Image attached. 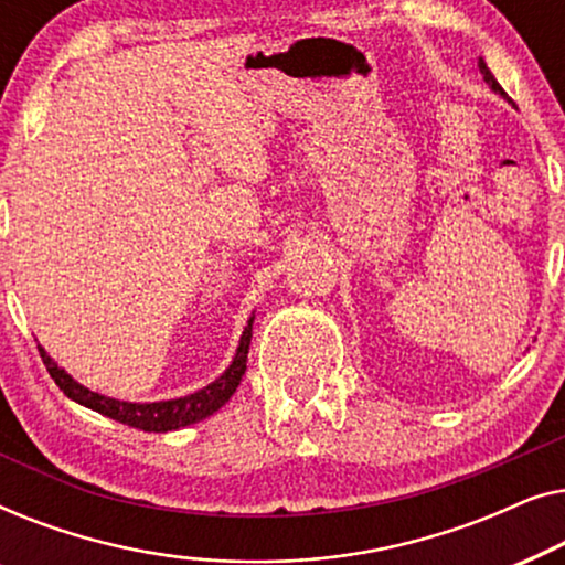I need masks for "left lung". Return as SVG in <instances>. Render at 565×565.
Returning <instances> with one entry per match:
<instances>
[{
  "mask_svg": "<svg viewBox=\"0 0 565 565\" xmlns=\"http://www.w3.org/2000/svg\"><path fill=\"white\" fill-rule=\"evenodd\" d=\"M478 68H481V74H483V79H486V84H489V87H491L493 92H497V95H501V97H504V99H509V97H507V92H504V89H501V84H499L497 79H493L491 68H489V66H486V61H483V58H478ZM509 103H512V99H509Z\"/></svg>",
  "mask_w": 565,
  "mask_h": 565,
  "instance_id": "8db88e82",
  "label": "left lung"
}]
</instances>
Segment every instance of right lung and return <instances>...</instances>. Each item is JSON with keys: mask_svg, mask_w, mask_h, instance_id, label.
I'll return each mask as SVG.
<instances>
[{"mask_svg": "<svg viewBox=\"0 0 565 565\" xmlns=\"http://www.w3.org/2000/svg\"><path fill=\"white\" fill-rule=\"evenodd\" d=\"M252 323H254V313L249 316V321H246V327L242 331L234 360H231V365L223 370L213 383H207L205 388L190 393V396L151 401V404L118 401V398L103 396V393L84 388V385L76 383L74 377L43 350V347H38V350H41L43 365L49 367V373L53 381H56L58 388L64 391L68 398L76 401V404L87 406L92 412L103 416H110V419L120 424H128V427L143 429V431H172V429L188 427V424L207 419V416H213L231 396H234L246 370V354H249V344H252Z\"/></svg>", "mask_w": 565, "mask_h": 565, "instance_id": "add662e5", "label": "right lung"}]
</instances>
